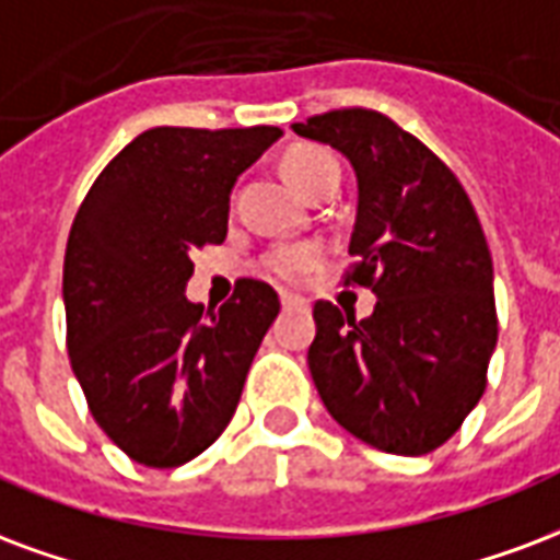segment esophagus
Listing matches in <instances>:
<instances>
[{
    "instance_id": "obj_1",
    "label": "esophagus",
    "mask_w": 560,
    "mask_h": 560,
    "mask_svg": "<svg viewBox=\"0 0 560 560\" xmlns=\"http://www.w3.org/2000/svg\"><path fill=\"white\" fill-rule=\"evenodd\" d=\"M281 305H284V308H302V305H308V302L302 300V296H296V293H281Z\"/></svg>"
}]
</instances>
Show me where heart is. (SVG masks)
Listing matches in <instances>:
<instances>
[{"label": "heart", "instance_id": "b5f03b06", "mask_svg": "<svg viewBox=\"0 0 560 560\" xmlns=\"http://www.w3.org/2000/svg\"><path fill=\"white\" fill-rule=\"evenodd\" d=\"M281 168L302 196H312L314 189L329 180H338V160L332 153L314 148V144H300L293 151L284 153ZM323 260L320 246L314 243H291V246H279L264 255V269H267L272 279L288 281H305L312 272H317Z\"/></svg>", "mask_w": 560, "mask_h": 560}]
</instances>
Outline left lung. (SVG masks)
I'll use <instances>...</instances> for the list:
<instances>
[{
	"instance_id": "8db88e82",
	"label": "left lung",
	"mask_w": 560,
	"mask_h": 560,
	"mask_svg": "<svg viewBox=\"0 0 560 560\" xmlns=\"http://www.w3.org/2000/svg\"><path fill=\"white\" fill-rule=\"evenodd\" d=\"M355 172L359 205L347 284L376 293L371 317L314 305L308 368L323 407L385 454L421 457L448 442L487 388L499 338L492 258L448 165L374 109L293 124Z\"/></svg>"
}]
</instances>
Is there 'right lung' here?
Wrapping results in <instances>:
<instances>
[{
	"label": "right lung",
	"instance_id": "obj_1",
	"mask_svg": "<svg viewBox=\"0 0 560 560\" xmlns=\"http://www.w3.org/2000/svg\"><path fill=\"white\" fill-rule=\"evenodd\" d=\"M279 127H153L101 172L65 252L70 368L94 421L136 463L175 469L210 448L279 314L240 279L213 312L186 300L192 252L222 243L237 177Z\"/></svg>",
	"mask_w": 560,
	"mask_h": 560
}]
</instances>
